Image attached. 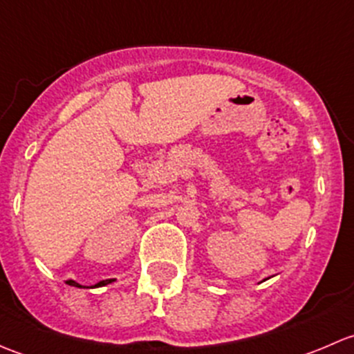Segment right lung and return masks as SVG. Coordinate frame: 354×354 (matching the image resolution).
<instances>
[{
	"instance_id": "add662e5",
	"label": "right lung",
	"mask_w": 354,
	"mask_h": 354,
	"mask_svg": "<svg viewBox=\"0 0 354 354\" xmlns=\"http://www.w3.org/2000/svg\"><path fill=\"white\" fill-rule=\"evenodd\" d=\"M108 283H111V279L108 281ZM68 284H70V286H77V288H82L80 284H78V283H75V281H68ZM99 284H106V281H102V283H99Z\"/></svg>"
}]
</instances>
